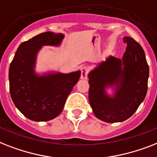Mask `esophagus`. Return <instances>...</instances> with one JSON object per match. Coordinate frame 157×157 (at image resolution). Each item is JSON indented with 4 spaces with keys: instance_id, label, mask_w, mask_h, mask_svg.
<instances>
[{
    "instance_id": "esophagus-1",
    "label": "esophagus",
    "mask_w": 157,
    "mask_h": 157,
    "mask_svg": "<svg viewBox=\"0 0 157 157\" xmlns=\"http://www.w3.org/2000/svg\"><path fill=\"white\" fill-rule=\"evenodd\" d=\"M81 79H85L87 77L88 72H89V69H88L87 67H81Z\"/></svg>"
}]
</instances>
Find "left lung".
<instances>
[{"mask_svg": "<svg viewBox=\"0 0 157 157\" xmlns=\"http://www.w3.org/2000/svg\"><path fill=\"white\" fill-rule=\"evenodd\" d=\"M122 59L109 56L89 73V100L97 118L106 123L123 122L136 111L147 90L148 64L142 47L131 37ZM107 87L115 94H106Z\"/></svg>", "mask_w": 157, "mask_h": 157, "instance_id": "left-lung-1", "label": "left lung"}]
</instances>
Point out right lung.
Segmentation results:
<instances>
[{"mask_svg":"<svg viewBox=\"0 0 157 157\" xmlns=\"http://www.w3.org/2000/svg\"><path fill=\"white\" fill-rule=\"evenodd\" d=\"M64 35L44 32L20 44L10 66V96L21 114L35 122L52 120L60 114L66 99L81 76L71 73L36 74L34 67L43 46H59Z\"/></svg>","mask_w":157,"mask_h":157,"instance_id":"right-lung-1","label":"right lung"}]
</instances>
